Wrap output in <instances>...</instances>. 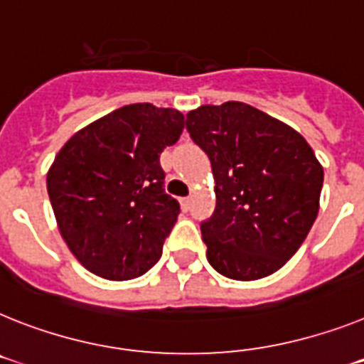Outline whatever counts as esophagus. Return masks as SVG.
<instances>
[{"label": "esophagus", "mask_w": 364, "mask_h": 364, "mask_svg": "<svg viewBox=\"0 0 364 364\" xmlns=\"http://www.w3.org/2000/svg\"><path fill=\"white\" fill-rule=\"evenodd\" d=\"M180 204H182L184 210H189V206H191V197H184L182 200H180Z\"/></svg>", "instance_id": "34e87169"}]
</instances>
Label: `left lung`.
<instances>
[{
  "label": "left lung",
  "mask_w": 364,
  "mask_h": 364,
  "mask_svg": "<svg viewBox=\"0 0 364 364\" xmlns=\"http://www.w3.org/2000/svg\"><path fill=\"white\" fill-rule=\"evenodd\" d=\"M186 129L215 180V212L200 225L208 262L241 282L271 276L318 215L321 161L296 130L239 101L191 110Z\"/></svg>",
  "instance_id": "8db88e82"
}]
</instances>
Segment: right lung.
Listing matches in <instances>:
<instances>
[{
	"instance_id": "1",
	"label": "right lung",
	"mask_w": 364,
	"mask_h": 364,
	"mask_svg": "<svg viewBox=\"0 0 364 364\" xmlns=\"http://www.w3.org/2000/svg\"><path fill=\"white\" fill-rule=\"evenodd\" d=\"M184 116L151 102L127 105L71 136L48 171L60 235L93 274L123 282L156 265L180 206L164 191L161 151Z\"/></svg>"
}]
</instances>
